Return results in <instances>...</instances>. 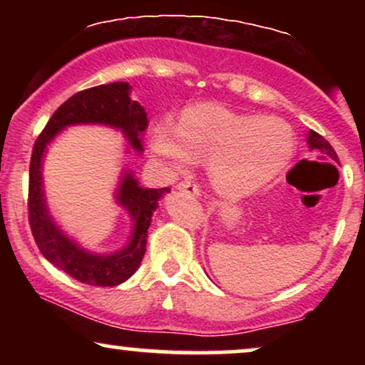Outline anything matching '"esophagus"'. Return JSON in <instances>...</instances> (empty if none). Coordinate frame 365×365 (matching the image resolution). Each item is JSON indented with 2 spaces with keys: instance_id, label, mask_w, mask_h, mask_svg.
Here are the masks:
<instances>
[{
  "instance_id": "34e87169",
  "label": "esophagus",
  "mask_w": 365,
  "mask_h": 365,
  "mask_svg": "<svg viewBox=\"0 0 365 365\" xmlns=\"http://www.w3.org/2000/svg\"><path fill=\"white\" fill-rule=\"evenodd\" d=\"M178 190L185 192L188 195H199L200 194V188L197 185L195 182H190V180H183V182L178 183Z\"/></svg>"
}]
</instances>
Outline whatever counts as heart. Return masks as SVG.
<instances>
[{
    "instance_id": "b5f03b06",
    "label": "heart",
    "mask_w": 365,
    "mask_h": 365,
    "mask_svg": "<svg viewBox=\"0 0 365 365\" xmlns=\"http://www.w3.org/2000/svg\"><path fill=\"white\" fill-rule=\"evenodd\" d=\"M150 149L173 168L209 161L212 183L226 195H242L269 182L290 163L295 133L283 120L237 115L216 104L183 111L150 128Z\"/></svg>"
}]
</instances>
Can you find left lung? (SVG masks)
<instances>
[{
    "label": "left lung",
    "instance_id": "8db88e82",
    "mask_svg": "<svg viewBox=\"0 0 365 365\" xmlns=\"http://www.w3.org/2000/svg\"><path fill=\"white\" fill-rule=\"evenodd\" d=\"M307 140H309V145H311L312 149L321 150L322 154H326V156L333 158L334 161H338V154L334 153L333 145H331L329 142L324 139V137L319 135V133L314 132V130H311V133H309V139H307Z\"/></svg>",
    "mask_w": 365,
    "mask_h": 365
}]
</instances>
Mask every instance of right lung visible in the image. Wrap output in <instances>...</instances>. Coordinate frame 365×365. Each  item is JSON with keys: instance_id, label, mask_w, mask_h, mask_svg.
<instances>
[{"instance_id": "add662e5", "label": "right lung", "mask_w": 365, "mask_h": 365, "mask_svg": "<svg viewBox=\"0 0 365 365\" xmlns=\"http://www.w3.org/2000/svg\"><path fill=\"white\" fill-rule=\"evenodd\" d=\"M128 91L127 82H113L73 94L53 113L36 139L31 156L27 209L36 244L49 262L77 282L92 287H115L135 273L145 252L150 216L158 207L159 197L170 188H142L132 175H125L118 190V200L128 209L135 223L132 240L121 252L92 255L70 242L49 217L41 180V159L48 142L66 125L75 123H106L121 128L132 148L140 150V133L148 128V115L139 103L130 99Z\"/></svg>"}]
</instances>
